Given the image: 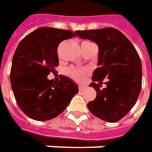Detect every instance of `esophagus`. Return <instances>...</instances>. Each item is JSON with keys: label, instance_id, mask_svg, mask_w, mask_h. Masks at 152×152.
I'll return each instance as SVG.
<instances>
[{"label": "esophagus", "instance_id": "obj_1", "mask_svg": "<svg viewBox=\"0 0 152 152\" xmlns=\"http://www.w3.org/2000/svg\"><path fill=\"white\" fill-rule=\"evenodd\" d=\"M86 88H87L86 86H81V85H80V86L78 87V89H79V91H83V90H84Z\"/></svg>", "mask_w": 152, "mask_h": 152}]
</instances>
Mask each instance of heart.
Listing matches in <instances>:
<instances>
[{
    "label": "heart",
    "instance_id": "obj_1",
    "mask_svg": "<svg viewBox=\"0 0 152 152\" xmlns=\"http://www.w3.org/2000/svg\"><path fill=\"white\" fill-rule=\"evenodd\" d=\"M85 74L86 72L84 70L77 69H69L68 70V74L74 80L78 82H82L84 78H85Z\"/></svg>",
    "mask_w": 152,
    "mask_h": 152
}]
</instances>
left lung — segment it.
<instances>
[{
  "label": "left lung",
  "mask_w": 152,
  "mask_h": 152,
  "mask_svg": "<svg viewBox=\"0 0 152 152\" xmlns=\"http://www.w3.org/2000/svg\"><path fill=\"white\" fill-rule=\"evenodd\" d=\"M75 32L99 47V68L94 71L89 84L97 94L87 104L89 111L107 122L120 121L135 105L141 89V62L135 47L121 31L112 27ZM104 77L108 78L107 88L100 90Z\"/></svg>",
  "instance_id": "obj_1"
}]
</instances>
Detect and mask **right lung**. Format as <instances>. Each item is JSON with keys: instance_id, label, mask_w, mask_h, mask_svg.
Listing matches in <instances>:
<instances>
[{"instance_id": "1", "label": "right lung", "mask_w": 152, "mask_h": 152, "mask_svg": "<svg viewBox=\"0 0 152 152\" xmlns=\"http://www.w3.org/2000/svg\"><path fill=\"white\" fill-rule=\"evenodd\" d=\"M69 30L40 27L26 36L12 58L11 84L22 112L36 121H49L65 110L78 87L71 78L62 76L58 83L48 75L58 66V46L76 37Z\"/></svg>"}]
</instances>
